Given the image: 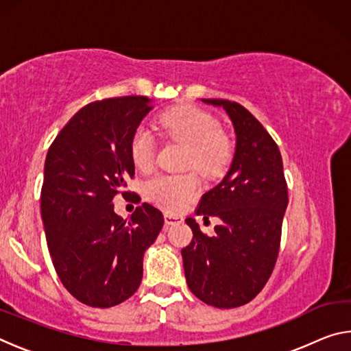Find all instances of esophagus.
I'll return each instance as SVG.
<instances>
[{
    "instance_id": "34e87169",
    "label": "esophagus",
    "mask_w": 351,
    "mask_h": 351,
    "mask_svg": "<svg viewBox=\"0 0 351 351\" xmlns=\"http://www.w3.org/2000/svg\"><path fill=\"white\" fill-rule=\"evenodd\" d=\"M164 221H165V226H171V224H176L181 221L180 217H175V215H170V213H165L164 215Z\"/></svg>"
}]
</instances>
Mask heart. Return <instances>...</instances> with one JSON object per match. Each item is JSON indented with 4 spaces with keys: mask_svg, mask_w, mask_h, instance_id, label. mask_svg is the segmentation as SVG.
<instances>
[{
    "mask_svg": "<svg viewBox=\"0 0 351 351\" xmlns=\"http://www.w3.org/2000/svg\"><path fill=\"white\" fill-rule=\"evenodd\" d=\"M159 127L170 139L187 145L186 165L206 176H218L232 161V142L221 132L218 119L193 106H180L159 117ZM130 156L139 170H148L154 161V139L147 128L136 130L130 142ZM199 192L195 173L154 175L145 182V197L162 209L176 212Z\"/></svg>",
    "mask_w": 351,
    "mask_h": 351,
    "instance_id": "b5f03b06",
    "label": "heart"
}]
</instances>
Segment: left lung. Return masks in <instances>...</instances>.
Instances as JSON below:
<instances>
[{
  "mask_svg": "<svg viewBox=\"0 0 351 351\" xmlns=\"http://www.w3.org/2000/svg\"><path fill=\"white\" fill-rule=\"evenodd\" d=\"M221 106L234 123L237 148L223 181L201 197L197 215L218 217L207 237L193 218V232L181 249L186 280L204 304L217 308L246 305L269 280L278 257L288 187L282 154L274 139L245 106L224 99H203Z\"/></svg>",
  "mask_w": 351,
  "mask_h": 351,
  "instance_id": "left-lung-1",
  "label": "left lung"
}]
</instances>
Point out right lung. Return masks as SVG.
Masks as SVG:
<instances>
[{"mask_svg": "<svg viewBox=\"0 0 351 351\" xmlns=\"http://www.w3.org/2000/svg\"><path fill=\"white\" fill-rule=\"evenodd\" d=\"M152 108L144 96L88 104L47 152L41 187L47 249L63 287L88 306H114L138 291L144 252L164 226L152 204L136 207L128 223L112 204L117 193H133L123 190L134 178L130 142Z\"/></svg>", "mask_w": 351, "mask_h": 351, "instance_id": "right-lung-1", "label": "right lung"}]
</instances>
